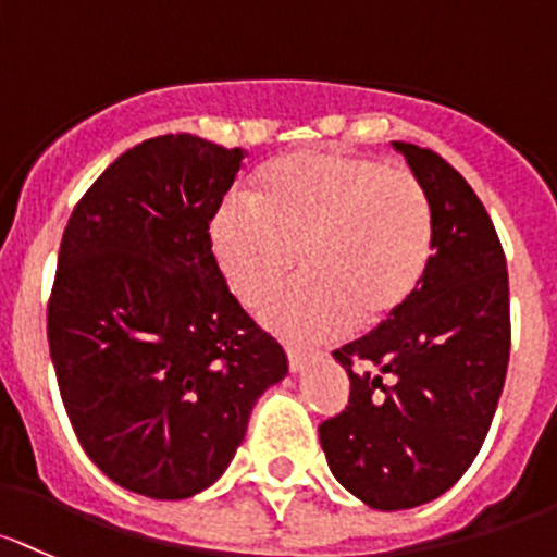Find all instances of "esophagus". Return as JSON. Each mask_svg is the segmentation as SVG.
<instances>
[{
	"mask_svg": "<svg viewBox=\"0 0 557 557\" xmlns=\"http://www.w3.org/2000/svg\"><path fill=\"white\" fill-rule=\"evenodd\" d=\"M285 355H288L290 371H301L309 357H312V352H307V349H285Z\"/></svg>",
	"mask_w": 557,
	"mask_h": 557,
	"instance_id": "obj_1",
	"label": "esophagus"
}]
</instances>
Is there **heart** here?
Wrapping results in <instances>:
<instances>
[{
	"mask_svg": "<svg viewBox=\"0 0 557 557\" xmlns=\"http://www.w3.org/2000/svg\"><path fill=\"white\" fill-rule=\"evenodd\" d=\"M210 248L234 296L256 307L296 259L304 272L269 296L261 318L318 342L395 318L435 253V213L411 171L347 151L269 162L253 200L232 197L210 221Z\"/></svg>",
	"mask_w": 557,
	"mask_h": 557,
	"instance_id": "1",
	"label": "heart"
}]
</instances>
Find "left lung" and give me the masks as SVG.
I'll use <instances>...</instances> for the list:
<instances>
[{
    "label": "left lung",
    "mask_w": 557,
    "mask_h": 557,
    "mask_svg": "<svg viewBox=\"0 0 557 557\" xmlns=\"http://www.w3.org/2000/svg\"><path fill=\"white\" fill-rule=\"evenodd\" d=\"M435 213V253L411 301L333 357L349 403L320 424L331 472L376 510L446 494L475 461L510 362V277L472 186L437 151L395 140Z\"/></svg>",
    "instance_id": "1"
}]
</instances>
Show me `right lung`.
I'll return each mask as SVG.
<instances>
[{
	"instance_id": "obj_1",
	"label": "right lung",
	"mask_w": 557,
	"mask_h": 557,
	"mask_svg": "<svg viewBox=\"0 0 557 557\" xmlns=\"http://www.w3.org/2000/svg\"><path fill=\"white\" fill-rule=\"evenodd\" d=\"M245 157L189 133L144 140L98 175L61 237L47 342L63 408L92 465L149 499L215 483L253 403L288 373L210 248Z\"/></svg>"
}]
</instances>
